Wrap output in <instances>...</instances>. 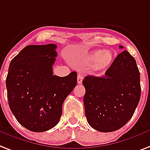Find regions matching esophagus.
<instances>
[{
    "instance_id": "1",
    "label": "esophagus",
    "mask_w": 150,
    "mask_h": 150,
    "mask_svg": "<svg viewBox=\"0 0 150 150\" xmlns=\"http://www.w3.org/2000/svg\"><path fill=\"white\" fill-rule=\"evenodd\" d=\"M83 76L82 75H79L77 77V82L79 84H81L83 83Z\"/></svg>"
}]
</instances>
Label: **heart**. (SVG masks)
<instances>
[{
  "mask_svg": "<svg viewBox=\"0 0 150 150\" xmlns=\"http://www.w3.org/2000/svg\"><path fill=\"white\" fill-rule=\"evenodd\" d=\"M115 55L110 50H94L86 57L85 62L88 64H94L99 68H105L112 63Z\"/></svg>",
  "mask_w": 150,
  "mask_h": 150,
  "instance_id": "b5f03b06",
  "label": "heart"
}]
</instances>
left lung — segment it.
I'll return each instance as SVG.
<instances>
[{
    "label": "left lung",
    "mask_w": 150,
    "mask_h": 150,
    "mask_svg": "<svg viewBox=\"0 0 150 150\" xmlns=\"http://www.w3.org/2000/svg\"><path fill=\"white\" fill-rule=\"evenodd\" d=\"M83 84L85 114L93 129L112 132L131 120L140 100L141 86L136 60L127 51L115 58L105 75H87Z\"/></svg>",
    "instance_id": "left-lung-1"
}]
</instances>
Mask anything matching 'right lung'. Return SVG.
I'll list each match as a JSON object with an SVG mask.
<instances>
[{"label": "right lung", "mask_w": 150, "mask_h": 150, "mask_svg": "<svg viewBox=\"0 0 150 150\" xmlns=\"http://www.w3.org/2000/svg\"><path fill=\"white\" fill-rule=\"evenodd\" d=\"M55 44L27 45L11 60L6 78L8 105L17 121L34 132L54 127L62 106L77 84V73L53 75Z\"/></svg>", "instance_id": "add662e5"}]
</instances>
